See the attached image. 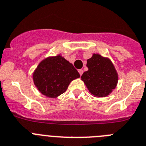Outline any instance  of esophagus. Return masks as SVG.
I'll use <instances>...</instances> for the list:
<instances>
[{
    "label": "esophagus",
    "mask_w": 146,
    "mask_h": 146,
    "mask_svg": "<svg viewBox=\"0 0 146 146\" xmlns=\"http://www.w3.org/2000/svg\"><path fill=\"white\" fill-rule=\"evenodd\" d=\"M78 73H79V74H80V76H82V75L83 74V70H82V69L78 70Z\"/></svg>",
    "instance_id": "34e87169"
}]
</instances>
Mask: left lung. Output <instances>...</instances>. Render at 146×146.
<instances>
[{"instance_id": "1", "label": "left lung", "mask_w": 146, "mask_h": 146, "mask_svg": "<svg viewBox=\"0 0 146 146\" xmlns=\"http://www.w3.org/2000/svg\"><path fill=\"white\" fill-rule=\"evenodd\" d=\"M88 70L82 74L84 81L91 94L96 97L110 95L117 84L118 76L115 67L107 58L93 54L87 59Z\"/></svg>"}]
</instances>
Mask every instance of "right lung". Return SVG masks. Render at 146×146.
Listing matches in <instances>:
<instances>
[{
    "label": "right lung",
    "mask_w": 146,
    "mask_h": 146,
    "mask_svg": "<svg viewBox=\"0 0 146 146\" xmlns=\"http://www.w3.org/2000/svg\"><path fill=\"white\" fill-rule=\"evenodd\" d=\"M79 77L73 64L60 55L42 61L33 74L34 83L39 91L49 98L64 93L70 82Z\"/></svg>",
    "instance_id": "obj_1"
}]
</instances>
